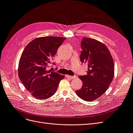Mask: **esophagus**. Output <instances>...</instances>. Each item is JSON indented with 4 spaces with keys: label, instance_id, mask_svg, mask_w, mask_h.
Returning <instances> with one entry per match:
<instances>
[{
    "label": "esophagus",
    "instance_id": "34e87169",
    "mask_svg": "<svg viewBox=\"0 0 133 133\" xmlns=\"http://www.w3.org/2000/svg\"><path fill=\"white\" fill-rule=\"evenodd\" d=\"M65 76L67 78H69V79H73V78H75L76 77V76H70V75H66Z\"/></svg>",
    "mask_w": 133,
    "mask_h": 133
}]
</instances>
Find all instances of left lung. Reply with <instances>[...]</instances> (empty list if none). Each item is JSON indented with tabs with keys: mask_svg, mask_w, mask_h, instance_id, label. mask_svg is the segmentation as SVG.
Here are the masks:
<instances>
[{
	"mask_svg": "<svg viewBox=\"0 0 133 133\" xmlns=\"http://www.w3.org/2000/svg\"><path fill=\"white\" fill-rule=\"evenodd\" d=\"M82 62L87 63V75L79 76L83 83L75 91L79 98L88 102L101 96L114 78V64L107 46L97 40L84 37L81 42Z\"/></svg>",
	"mask_w": 133,
	"mask_h": 133,
	"instance_id": "1",
	"label": "left lung"
}]
</instances>
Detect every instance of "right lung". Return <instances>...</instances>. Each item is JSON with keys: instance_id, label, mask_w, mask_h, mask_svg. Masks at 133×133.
Here are the masks:
<instances>
[{"instance_id": "add662e5", "label": "right lung", "mask_w": 133, "mask_h": 133, "mask_svg": "<svg viewBox=\"0 0 133 133\" xmlns=\"http://www.w3.org/2000/svg\"><path fill=\"white\" fill-rule=\"evenodd\" d=\"M65 39L51 36L37 38L28 44L23 51L19 62V78L34 98H50L64 78V75L47 70L46 68Z\"/></svg>"}]
</instances>
